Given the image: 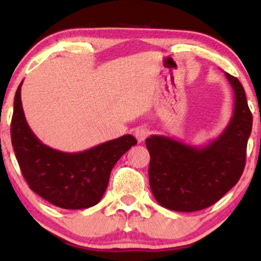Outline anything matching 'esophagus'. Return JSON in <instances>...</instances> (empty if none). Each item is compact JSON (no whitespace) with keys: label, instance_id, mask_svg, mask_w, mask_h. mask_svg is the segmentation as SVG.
Instances as JSON below:
<instances>
[{"label":"esophagus","instance_id":"esophagus-1","mask_svg":"<svg viewBox=\"0 0 261 261\" xmlns=\"http://www.w3.org/2000/svg\"><path fill=\"white\" fill-rule=\"evenodd\" d=\"M149 131L148 128H146L145 126H139L135 130V137H136L139 142H142V141L146 140V137L148 136Z\"/></svg>","mask_w":261,"mask_h":261}]
</instances>
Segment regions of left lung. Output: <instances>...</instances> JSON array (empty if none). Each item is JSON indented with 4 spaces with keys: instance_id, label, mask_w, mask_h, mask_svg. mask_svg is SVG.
Returning a JSON list of instances; mask_svg holds the SVG:
<instances>
[{
    "instance_id": "left-lung-1",
    "label": "left lung",
    "mask_w": 261,
    "mask_h": 261,
    "mask_svg": "<svg viewBox=\"0 0 261 261\" xmlns=\"http://www.w3.org/2000/svg\"><path fill=\"white\" fill-rule=\"evenodd\" d=\"M234 93L232 118L217 139L194 146L163 135L146 140L151 162L148 178L154 199L163 207L194 212L214 205L238 182L245 166L253 126L243 86L224 73Z\"/></svg>"
}]
</instances>
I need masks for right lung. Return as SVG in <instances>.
Segmentation results:
<instances>
[{"mask_svg":"<svg viewBox=\"0 0 261 261\" xmlns=\"http://www.w3.org/2000/svg\"><path fill=\"white\" fill-rule=\"evenodd\" d=\"M14 95L11 139L29 188L58 207L88 208L97 205L121 155L137 143L131 135L107 141L82 152L58 151L44 145L29 127L23 112L20 87Z\"/></svg>","mask_w":261,"mask_h":261,"instance_id":"right-lung-1","label":"right lung"}]
</instances>
